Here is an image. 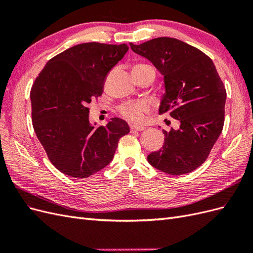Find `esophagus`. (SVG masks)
<instances>
[{"label": "esophagus", "instance_id": "obj_1", "mask_svg": "<svg viewBox=\"0 0 253 253\" xmlns=\"http://www.w3.org/2000/svg\"><path fill=\"white\" fill-rule=\"evenodd\" d=\"M129 128H131V132H140V131H143V129H144L145 127L142 126L132 125L131 126H129Z\"/></svg>", "mask_w": 253, "mask_h": 253}]
</instances>
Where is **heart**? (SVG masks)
Listing matches in <instances>:
<instances>
[{
	"label": "heart",
	"mask_w": 253,
	"mask_h": 253,
	"mask_svg": "<svg viewBox=\"0 0 253 253\" xmlns=\"http://www.w3.org/2000/svg\"><path fill=\"white\" fill-rule=\"evenodd\" d=\"M134 68H153L150 65H137ZM120 113L122 116L132 122H139L143 119L144 113L150 110L148 102L138 101V102H126L120 106Z\"/></svg>",
	"instance_id": "heart-1"
}]
</instances>
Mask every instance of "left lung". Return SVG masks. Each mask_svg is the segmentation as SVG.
<instances>
[{
  "label": "left lung",
  "mask_w": 253,
  "mask_h": 253,
  "mask_svg": "<svg viewBox=\"0 0 253 253\" xmlns=\"http://www.w3.org/2000/svg\"><path fill=\"white\" fill-rule=\"evenodd\" d=\"M132 50L155 66L164 77L159 115L179 121L177 129L164 131L163 148L148 155L157 170L181 175L197 169L223 131L226 89L215 65L203 51L174 38H156Z\"/></svg>",
  "instance_id": "1"
}]
</instances>
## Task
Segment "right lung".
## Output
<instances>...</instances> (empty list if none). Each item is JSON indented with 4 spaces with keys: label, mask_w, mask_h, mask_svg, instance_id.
I'll list each match as a JSON object with an SVG mask.
<instances>
[{
    "label": "right lung",
    "mask_w": 253,
    "mask_h": 253,
    "mask_svg": "<svg viewBox=\"0 0 253 253\" xmlns=\"http://www.w3.org/2000/svg\"><path fill=\"white\" fill-rule=\"evenodd\" d=\"M126 44L82 43L59 53L44 66L30 91L38 139L59 171L86 178L108 166L126 121L114 117L104 126L89 122L91 99L101 96L106 77L125 57Z\"/></svg>",
    "instance_id": "obj_1"
}]
</instances>
